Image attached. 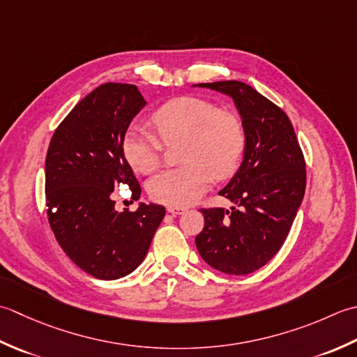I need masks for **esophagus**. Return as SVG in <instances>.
I'll return each instance as SVG.
<instances>
[{
    "mask_svg": "<svg viewBox=\"0 0 357 357\" xmlns=\"http://www.w3.org/2000/svg\"><path fill=\"white\" fill-rule=\"evenodd\" d=\"M166 209H168V213H171L174 215H180V214L186 213V208H181V206H168Z\"/></svg>",
    "mask_w": 357,
    "mask_h": 357,
    "instance_id": "1",
    "label": "esophagus"
}]
</instances>
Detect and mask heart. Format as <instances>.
<instances>
[{"mask_svg": "<svg viewBox=\"0 0 357 357\" xmlns=\"http://www.w3.org/2000/svg\"><path fill=\"white\" fill-rule=\"evenodd\" d=\"M158 130L130 126L121 148L137 172L151 174L162 163L165 143L185 142L181 160L186 166L162 171L148 183L152 199L169 206H188L205 194L213 178H228L242 162L246 130L236 112L214 101L183 96L160 106L152 115Z\"/></svg>", "mask_w": 357, "mask_h": 357, "instance_id": "b5f03b06", "label": "heart"}]
</instances>
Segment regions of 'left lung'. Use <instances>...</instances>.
Segmentation results:
<instances>
[{"label": "left lung", "instance_id": "left-lung-1", "mask_svg": "<svg viewBox=\"0 0 357 357\" xmlns=\"http://www.w3.org/2000/svg\"><path fill=\"white\" fill-rule=\"evenodd\" d=\"M232 97L246 130L243 162L219 192L236 206L202 208L205 227L195 237L202 259L225 274L245 275L282 248L299 209L307 169L288 115L236 79L200 83Z\"/></svg>", "mask_w": 357, "mask_h": 357}]
</instances>
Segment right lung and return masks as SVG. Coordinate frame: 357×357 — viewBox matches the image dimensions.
<instances>
[{"mask_svg": "<svg viewBox=\"0 0 357 357\" xmlns=\"http://www.w3.org/2000/svg\"><path fill=\"white\" fill-rule=\"evenodd\" d=\"M146 105L135 84L105 83L66 115L46 155L47 219L56 242L92 278H125L142 264L165 206L115 211L114 189L142 188L123 154L129 123Z\"/></svg>", "mask_w": 357, "mask_h": 357, "instance_id": "right-lung-1", "label": "right lung"}]
</instances>
